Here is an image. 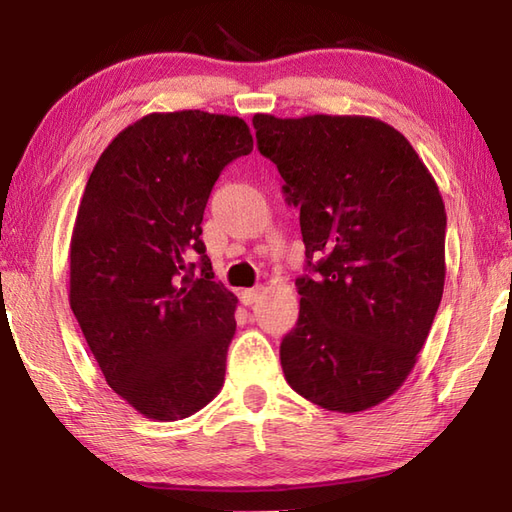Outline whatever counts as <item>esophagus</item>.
I'll list each match as a JSON object with an SVG mask.
<instances>
[{"mask_svg":"<svg viewBox=\"0 0 512 512\" xmlns=\"http://www.w3.org/2000/svg\"><path fill=\"white\" fill-rule=\"evenodd\" d=\"M264 288H248L242 292V303L244 306H253V303L259 301V297H262Z\"/></svg>","mask_w":512,"mask_h":512,"instance_id":"obj_1","label":"esophagus"}]
</instances>
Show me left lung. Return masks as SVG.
I'll use <instances>...</instances> for the list:
<instances>
[{
	"mask_svg": "<svg viewBox=\"0 0 512 512\" xmlns=\"http://www.w3.org/2000/svg\"><path fill=\"white\" fill-rule=\"evenodd\" d=\"M259 154L299 206L308 270L281 367L328 411L376 407L405 383L444 290L447 213L398 129L372 116H253Z\"/></svg>",
	"mask_w": 512,
	"mask_h": 512,
	"instance_id": "obj_1",
	"label": "left lung"
}]
</instances>
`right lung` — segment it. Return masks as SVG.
I'll use <instances>...</instances> for the list:
<instances>
[{"label":"right lung","mask_w":512,"mask_h":512,"mask_svg":"<svg viewBox=\"0 0 512 512\" xmlns=\"http://www.w3.org/2000/svg\"><path fill=\"white\" fill-rule=\"evenodd\" d=\"M250 151L242 118L154 112L107 145L85 184L70 308L107 385L145 418H189L224 385L237 297L213 281L202 215L222 169Z\"/></svg>","instance_id":"obj_1"}]
</instances>
